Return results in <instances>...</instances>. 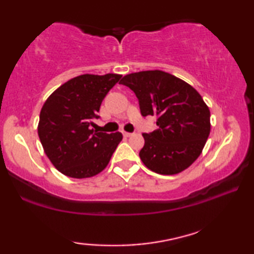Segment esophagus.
<instances>
[{"instance_id":"obj_1","label":"esophagus","mask_w":254,"mask_h":254,"mask_svg":"<svg viewBox=\"0 0 254 254\" xmlns=\"http://www.w3.org/2000/svg\"><path fill=\"white\" fill-rule=\"evenodd\" d=\"M123 135L125 136V137H130V136L133 135V133H128V131H123Z\"/></svg>"}]
</instances>
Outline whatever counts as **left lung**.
I'll use <instances>...</instances> for the list:
<instances>
[{
	"label": "left lung",
	"instance_id": "left-lung-1",
	"mask_svg": "<svg viewBox=\"0 0 254 254\" xmlns=\"http://www.w3.org/2000/svg\"><path fill=\"white\" fill-rule=\"evenodd\" d=\"M119 83L134 91L143 117L157 118V129L142 134L143 164L163 175L188 168L199 157L211 130L209 110L198 91L158 69L127 74Z\"/></svg>",
	"mask_w": 254,
	"mask_h": 254
}]
</instances>
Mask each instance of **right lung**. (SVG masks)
Returning <instances> with one entry per match:
<instances>
[{
    "label": "right lung",
    "mask_w": 254,
    "mask_h": 254,
    "mask_svg": "<svg viewBox=\"0 0 254 254\" xmlns=\"http://www.w3.org/2000/svg\"><path fill=\"white\" fill-rule=\"evenodd\" d=\"M121 75L83 74L68 80L48 97L40 112L38 134L51 163L64 175L90 178L108 166L121 133L91 129L103 100Z\"/></svg>",
    "instance_id": "right-lung-1"
}]
</instances>
